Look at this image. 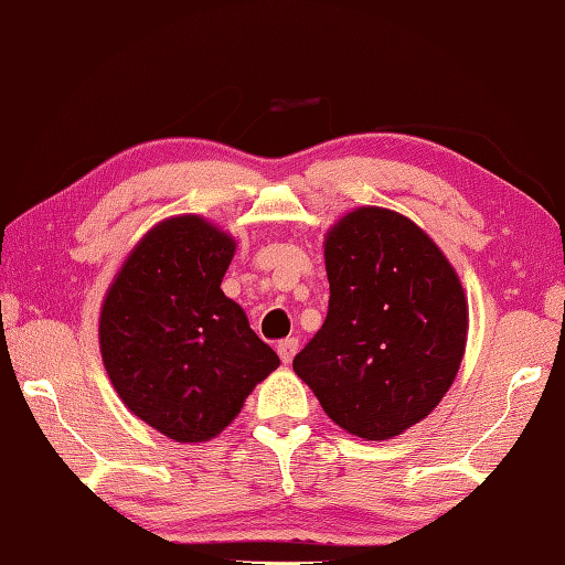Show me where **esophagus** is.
Wrapping results in <instances>:
<instances>
[{"label":"esophagus","mask_w":565,"mask_h":565,"mask_svg":"<svg viewBox=\"0 0 565 565\" xmlns=\"http://www.w3.org/2000/svg\"><path fill=\"white\" fill-rule=\"evenodd\" d=\"M297 349H299V341H297V339H285V341H280V343H278V353H280L282 363H290V361L295 359Z\"/></svg>","instance_id":"1"}]
</instances>
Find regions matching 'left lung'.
Wrapping results in <instances>:
<instances>
[{
  "label": "left lung",
  "instance_id": "obj_1",
  "mask_svg": "<svg viewBox=\"0 0 565 565\" xmlns=\"http://www.w3.org/2000/svg\"><path fill=\"white\" fill-rule=\"evenodd\" d=\"M329 312L295 373L365 441L422 422L463 361L468 302L441 248L397 212L359 206L324 241Z\"/></svg>",
  "mask_w": 565,
  "mask_h": 565
}]
</instances>
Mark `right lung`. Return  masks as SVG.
<instances>
[{
  "instance_id": "obj_1",
  "label": "right lung",
  "mask_w": 565,
  "mask_h": 565,
  "mask_svg": "<svg viewBox=\"0 0 565 565\" xmlns=\"http://www.w3.org/2000/svg\"><path fill=\"white\" fill-rule=\"evenodd\" d=\"M236 241L202 216L156 224L124 260L99 315L121 402L180 444L210 441L280 365L222 290Z\"/></svg>"
}]
</instances>
